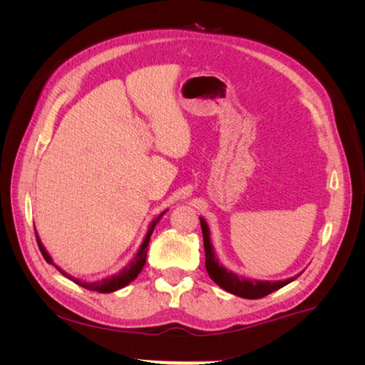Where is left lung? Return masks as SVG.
Listing matches in <instances>:
<instances>
[{
  "mask_svg": "<svg viewBox=\"0 0 365 365\" xmlns=\"http://www.w3.org/2000/svg\"><path fill=\"white\" fill-rule=\"evenodd\" d=\"M201 228L204 236V250H205V268L207 272L217 286L220 288L235 294L242 298H250V300H256V298H263L269 295L271 292L277 291L283 286L291 283L294 279H288L283 282H259V280H248L244 277H239L237 274L225 269L222 264H219V260L215 256V251L212 244H210V231L205 224V220L201 217Z\"/></svg>",
  "mask_w": 365,
  "mask_h": 365,
  "instance_id": "1",
  "label": "left lung"
}]
</instances>
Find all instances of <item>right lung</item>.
<instances>
[{
  "label": "right lung",
  "instance_id": "obj_1",
  "mask_svg": "<svg viewBox=\"0 0 365 365\" xmlns=\"http://www.w3.org/2000/svg\"><path fill=\"white\" fill-rule=\"evenodd\" d=\"M164 213H165V212H163L155 220H153V224H152L150 228H149V233L146 235L145 240H143V244H141V247H140V250H138V252H137V256L134 257V260H132L130 263H128V267L121 269L117 275H113V277H108V279L101 280V282L85 283V282H81V280L70 277V275H68L67 272H63V271L59 269L58 267H56V268L61 271L62 275H65V277L71 279L76 284L82 286V288H85V289H88V291H96V292L108 294V292H114V291H117V289H120V288H125L126 284H129L132 280H134V279L137 277V275L140 274V271L143 269V267H145L146 256H148V245H149V240H150V235H152L153 228H155V225L160 222V219L163 217ZM36 242H38V247H39V250H41V252H42L43 259H46L48 263L53 264V260H51V257L48 256V252L46 251V248H43V245L41 244V240H39L38 235H36Z\"/></svg>",
  "mask_w": 365,
  "mask_h": 365
}]
</instances>
